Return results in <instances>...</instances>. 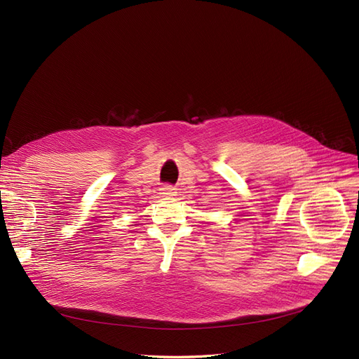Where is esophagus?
Masks as SVG:
<instances>
[{
    "label": "esophagus",
    "instance_id": "esophagus-1",
    "mask_svg": "<svg viewBox=\"0 0 359 359\" xmlns=\"http://www.w3.org/2000/svg\"><path fill=\"white\" fill-rule=\"evenodd\" d=\"M161 195L167 196V198L175 196L176 195V188H172L171 184H164V187L161 188Z\"/></svg>",
    "mask_w": 359,
    "mask_h": 359
}]
</instances>
